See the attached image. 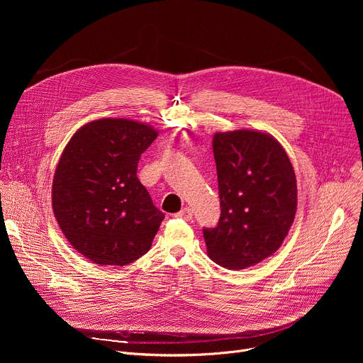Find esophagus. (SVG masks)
Returning a JSON list of instances; mask_svg holds the SVG:
<instances>
[{"label": "esophagus", "mask_w": 363, "mask_h": 363, "mask_svg": "<svg viewBox=\"0 0 363 363\" xmlns=\"http://www.w3.org/2000/svg\"><path fill=\"white\" fill-rule=\"evenodd\" d=\"M177 217L178 218H182V220H192V217H194V210L192 208H189V206H186V208H184L182 211H179L178 214H177Z\"/></svg>", "instance_id": "34e87169"}]
</instances>
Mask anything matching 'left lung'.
I'll list each match as a JSON object with an SVG mask.
<instances>
[{"mask_svg": "<svg viewBox=\"0 0 363 363\" xmlns=\"http://www.w3.org/2000/svg\"><path fill=\"white\" fill-rule=\"evenodd\" d=\"M221 216L203 228L206 254L228 270L255 266L283 244L296 216L297 185L283 146L252 129L213 138Z\"/></svg>", "mask_w": 363, "mask_h": 363, "instance_id": "1", "label": "left lung"}]
</instances>
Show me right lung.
<instances>
[{"instance_id":"right-lung-1","label":"right lung","mask_w":363,"mask_h":363,"mask_svg":"<svg viewBox=\"0 0 363 363\" xmlns=\"http://www.w3.org/2000/svg\"><path fill=\"white\" fill-rule=\"evenodd\" d=\"M158 130L105 118L82 126L57 164L51 201L67 241L100 266H126L146 254L165 216L136 177Z\"/></svg>"}]
</instances>
